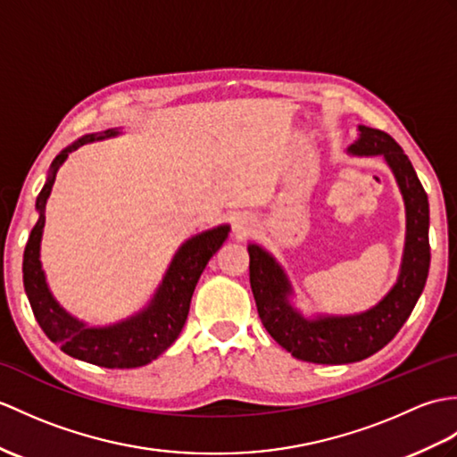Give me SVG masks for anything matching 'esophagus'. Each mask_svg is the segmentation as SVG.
<instances>
[{"instance_id": "34e87169", "label": "esophagus", "mask_w": 457, "mask_h": 457, "mask_svg": "<svg viewBox=\"0 0 457 457\" xmlns=\"http://www.w3.org/2000/svg\"><path fill=\"white\" fill-rule=\"evenodd\" d=\"M249 220L247 218H239L237 221H236V233H237V237H243V236H247V231H249Z\"/></svg>"}]
</instances>
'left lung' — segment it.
<instances>
[{
	"instance_id": "1",
	"label": "left lung",
	"mask_w": 457,
	"mask_h": 457,
	"mask_svg": "<svg viewBox=\"0 0 457 457\" xmlns=\"http://www.w3.org/2000/svg\"><path fill=\"white\" fill-rule=\"evenodd\" d=\"M346 152L384 157L405 203V249L397 282L384 298L360 313L307 317L292 303L294 288L282 264L257 243L247 245L251 290L264 328L294 358L313 364L358 362L384 348L409 320L430 267L428 196L401 145L389 134L360 124Z\"/></svg>"
}]
</instances>
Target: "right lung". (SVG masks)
I'll return each instance as SVG.
<instances>
[{
	"label": "right lung",
	"mask_w": 457,
	"mask_h": 457,
	"mask_svg": "<svg viewBox=\"0 0 457 457\" xmlns=\"http://www.w3.org/2000/svg\"><path fill=\"white\" fill-rule=\"evenodd\" d=\"M120 134V129L85 134L54 157L48 169L46 183L37 196L38 220L30 231L23 254L25 292L42 331L66 354L101 368L145 366L177 341L187 321L190 298H193L200 274L229 236V226L221 224L180 243L150 302L126 320L111 325H91L63 310L48 288L46 274L40 262V241L46 221L45 212L48 196L54 187L58 169L73 150Z\"/></svg>",
	"instance_id": "obj_1"
}]
</instances>
